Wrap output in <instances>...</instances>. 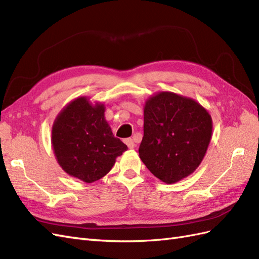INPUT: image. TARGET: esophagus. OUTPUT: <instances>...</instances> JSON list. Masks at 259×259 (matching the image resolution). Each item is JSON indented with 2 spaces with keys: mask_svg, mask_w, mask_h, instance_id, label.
Here are the masks:
<instances>
[{
  "mask_svg": "<svg viewBox=\"0 0 259 259\" xmlns=\"http://www.w3.org/2000/svg\"><path fill=\"white\" fill-rule=\"evenodd\" d=\"M125 144H126L127 145V147H128V148L130 149H133V148H134V147L136 146L135 145V142L134 141H133V139L132 138H127V139H125Z\"/></svg>",
  "mask_w": 259,
  "mask_h": 259,
  "instance_id": "34e87169",
  "label": "esophagus"
}]
</instances>
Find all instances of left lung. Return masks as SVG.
<instances>
[{
    "label": "left lung",
    "instance_id": "1",
    "mask_svg": "<svg viewBox=\"0 0 259 259\" xmlns=\"http://www.w3.org/2000/svg\"><path fill=\"white\" fill-rule=\"evenodd\" d=\"M212 134V118L192 98L157 93L144 106V137L139 158L166 184L185 179L204 159Z\"/></svg>",
    "mask_w": 259,
    "mask_h": 259
}]
</instances>
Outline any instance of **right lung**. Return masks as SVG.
Instances as JSON below:
<instances>
[{"label":"right lung","instance_id":"obj_1","mask_svg":"<svg viewBox=\"0 0 259 259\" xmlns=\"http://www.w3.org/2000/svg\"><path fill=\"white\" fill-rule=\"evenodd\" d=\"M106 107L78 97L58 114L52 126V148L68 176L93 183L112 169L127 146L114 137L104 117Z\"/></svg>","mask_w":259,"mask_h":259}]
</instances>
